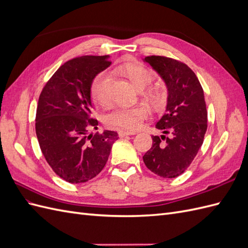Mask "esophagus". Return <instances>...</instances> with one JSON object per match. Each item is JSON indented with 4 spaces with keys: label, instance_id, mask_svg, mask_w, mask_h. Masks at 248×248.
I'll return each instance as SVG.
<instances>
[{
    "label": "esophagus",
    "instance_id": "esophagus-1",
    "mask_svg": "<svg viewBox=\"0 0 248 248\" xmlns=\"http://www.w3.org/2000/svg\"><path fill=\"white\" fill-rule=\"evenodd\" d=\"M134 134H136V132H128V131H123V130L119 131V137L120 138L127 137V136H134Z\"/></svg>",
    "mask_w": 248,
    "mask_h": 248
}]
</instances>
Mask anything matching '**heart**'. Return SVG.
<instances>
[{
    "label": "heart",
    "mask_w": 248,
    "mask_h": 248,
    "mask_svg": "<svg viewBox=\"0 0 248 248\" xmlns=\"http://www.w3.org/2000/svg\"><path fill=\"white\" fill-rule=\"evenodd\" d=\"M116 71L125 74L139 91H142L148 88L152 84L154 78L151 72L139 65H123L120 66ZM110 82L111 76L107 71L99 73L93 79L91 96L95 102L106 103L108 100ZM153 98L156 103L159 102V99L156 96ZM146 114L147 108L145 107H120L108 114L104 118V121L107 125L111 127H119L125 130H134L140 126V121L145 118Z\"/></svg>",
    "instance_id": "heart-1"
}]
</instances>
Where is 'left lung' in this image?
<instances>
[{"label": "left lung", "mask_w": 248, "mask_h": 248, "mask_svg": "<svg viewBox=\"0 0 248 248\" xmlns=\"http://www.w3.org/2000/svg\"><path fill=\"white\" fill-rule=\"evenodd\" d=\"M167 87L166 114L156 123L160 137H152L151 149L142 156L146 167L161 178H176L197 156L207 130L204 91L194 72L177 60L150 56L142 59Z\"/></svg>", "instance_id": "1"}]
</instances>
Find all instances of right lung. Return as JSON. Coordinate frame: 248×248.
<instances>
[{"label":"right lung","instance_id":"1","mask_svg":"<svg viewBox=\"0 0 248 248\" xmlns=\"http://www.w3.org/2000/svg\"><path fill=\"white\" fill-rule=\"evenodd\" d=\"M110 65L109 56H82L66 62L46 82L36 112V136L43 156L65 181L85 183L106 166L116 131L90 133L92 119L91 85Z\"/></svg>","mask_w":248,"mask_h":248}]
</instances>
